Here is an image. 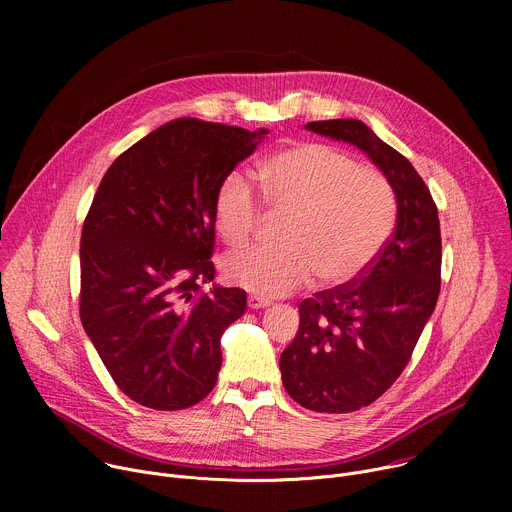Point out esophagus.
Returning <instances> with one entry per match:
<instances>
[{"instance_id":"obj_1","label":"esophagus","mask_w":512,"mask_h":512,"mask_svg":"<svg viewBox=\"0 0 512 512\" xmlns=\"http://www.w3.org/2000/svg\"><path fill=\"white\" fill-rule=\"evenodd\" d=\"M247 304H249V308H251V310H259V308H267V306H271V302H269V300L259 298V296H249Z\"/></svg>"}]
</instances>
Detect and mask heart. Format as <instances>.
<instances>
[{"label": "heart", "instance_id": "obj_1", "mask_svg": "<svg viewBox=\"0 0 512 512\" xmlns=\"http://www.w3.org/2000/svg\"><path fill=\"white\" fill-rule=\"evenodd\" d=\"M263 200L279 214L283 245L255 247L223 261L225 279L255 296H287L314 275L324 287L358 279L387 245L397 198L377 170L332 145L306 141L265 160L257 172ZM263 204L249 178L227 174L212 202L214 229L239 249L257 233Z\"/></svg>", "mask_w": 512, "mask_h": 512}]
</instances>
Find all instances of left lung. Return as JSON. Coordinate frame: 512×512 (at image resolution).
<instances>
[{
  "label": "left lung",
  "instance_id": "obj_1",
  "mask_svg": "<svg viewBox=\"0 0 512 512\" xmlns=\"http://www.w3.org/2000/svg\"><path fill=\"white\" fill-rule=\"evenodd\" d=\"M348 141L387 176L397 225L375 263L358 279L300 304V330L279 369L289 397L320 413H350L377 401L403 373L433 314L442 283V233L423 178L358 119L306 125Z\"/></svg>",
  "mask_w": 512,
  "mask_h": 512
}]
</instances>
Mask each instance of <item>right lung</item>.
Here are the masks:
<instances>
[{"label": "right lung", "instance_id": "1", "mask_svg": "<svg viewBox=\"0 0 512 512\" xmlns=\"http://www.w3.org/2000/svg\"><path fill=\"white\" fill-rule=\"evenodd\" d=\"M267 129L174 119L105 172L81 235V322L115 385L178 411L221 371V336L247 310L239 287H212V202Z\"/></svg>", "mask_w": 512, "mask_h": 512}]
</instances>
